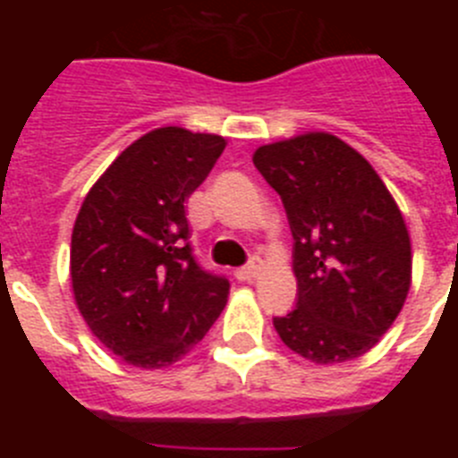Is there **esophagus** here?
Returning a JSON list of instances; mask_svg holds the SVG:
<instances>
[{"label":"esophagus","instance_id":"esophagus-1","mask_svg":"<svg viewBox=\"0 0 458 458\" xmlns=\"http://www.w3.org/2000/svg\"><path fill=\"white\" fill-rule=\"evenodd\" d=\"M261 268H264L261 259H252L248 266H242V268L236 270V279L238 282H254L259 277V273H261Z\"/></svg>","mask_w":458,"mask_h":458}]
</instances>
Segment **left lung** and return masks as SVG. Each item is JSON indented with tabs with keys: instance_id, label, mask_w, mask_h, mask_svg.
Masks as SVG:
<instances>
[{
	"instance_id": "1",
	"label": "left lung",
	"mask_w": 458,
	"mask_h": 458,
	"mask_svg": "<svg viewBox=\"0 0 458 458\" xmlns=\"http://www.w3.org/2000/svg\"><path fill=\"white\" fill-rule=\"evenodd\" d=\"M254 165L284 201L298 302L275 318L279 339L314 365L374 349L412 282L411 233L362 153L323 131L264 144Z\"/></svg>"
}]
</instances>
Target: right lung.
<instances>
[{"mask_svg": "<svg viewBox=\"0 0 458 458\" xmlns=\"http://www.w3.org/2000/svg\"><path fill=\"white\" fill-rule=\"evenodd\" d=\"M226 140L163 125L100 174L71 236L75 305L93 337L125 365L165 369L204 339L229 282L197 266L185 201Z\"/></svg>", "mask_w": 458, "mask_h": 458, "instance_id": "1", "label": "right lung"}]
</instances>
